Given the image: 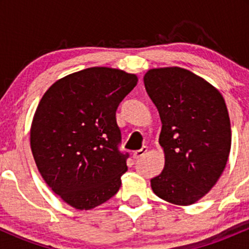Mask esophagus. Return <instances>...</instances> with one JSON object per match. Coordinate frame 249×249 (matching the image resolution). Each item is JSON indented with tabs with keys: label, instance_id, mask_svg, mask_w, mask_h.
Wrapping results in <instances>:
<instances>
[{
	"label": "esophagus",
	"instance_id": "esophagus-1",
	"mask_svg": "<svg viewBox=\"0 0 249 249\" xmlns=\"http://www.w3.org/2000/svg\"><path fill=\"white\" fill-rule=\"evenodd\" d=\"M146 152H147V147L146 146H142L141 150L134 151L132 156H133L134 159H139V158H142V156H145V154H146Z\"/></svg>",
	"mask_w": 249,
	"mask_h": 249
}]
</instances>
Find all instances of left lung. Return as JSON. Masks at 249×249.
Returning a JSON list of instances; mask_svg holds the SVG:
<instances>
[{
    "mask_svg": "<svg viewBox=\"0 0 249 249\" xmlns=\"http://www.w3.org/2000/svg\"><path fill=\"white\" fill-rule=\"evenodd\" d=\"M144 84L160 116L165 156L151 187L165 201L192 205L212 190L227 164L232 131L225 99L212 84L179 67L150 69Z\"/></svg>",
    "mask_w": 249,
    "mask_h": 249,
    "instance_id": "obj_1",
    "label": "left lung"
}]
</instances>
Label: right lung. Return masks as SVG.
<instances>
[{
    "mask_svg": "<svg viewBox=\"0 0 249 249\" xmlns=\"http://www.w3.org/2000/svg\"><path fill=\"white\" fill-rule=\"evenodd\" d=\"M134 73L93 67L63 77L45 91L30 127L42 178L76 210H91L118 192L128 154L119 152L116 110L137 85Z\"/></svg>",
    "mask_w": 249,
    "mask_h": 249,
    "instance_id": "obj_1",
    "label": "right lung"
}]
</instances>
